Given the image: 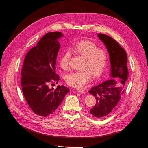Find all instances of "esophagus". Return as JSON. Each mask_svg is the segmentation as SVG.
<instances>
[{"mask_svg": "<svg viewBox=\"0 0 148 148\" xmlns=\"http://www.w3.org/2000/svg\"><path fill=\"white\" fill-rule=\"evenodd\" d=\"M77 91H78V92H80V93H85V91H84V90H82V89H77Z\"/></svg>", "mask_w": 148, "mask_h": 148, "instance_id": "1", "label": "esophagus"}]
</instances>
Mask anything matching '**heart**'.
I'll list each match as a JSON object with an SVG mask.
<instances>
[{
	"instance_id": "obj_1",
	"label": "heart",
	"mask_w": 148,
	"mask_h": 148,
	"mask_svg": "<svg viewBox=\"0 0 148 148\" xmlns=\"http://www.w3.org/2000/svg\"><path fill=\"white\" fill-rule=\"evenodd\" d=\"M73 51L78 55L85 58L81 71L73 72L66 77V83L73 87L81 88L91 80V75L95 78L101 77L104 73L109 62L108 52L99 48L96 44L88 40H83L75 43ZM71 53L66 51L60 57L59 65L64 70H69Z\"/></svg>"
}]
</instances>
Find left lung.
I'll list each match as a JSON object with an SVG mask.
<instances>
[{
    "instance_id": "1",
    "label": "left lung",
    "mask_w": 148,
    "mask_h": 148,
    "mask_svg": "<svg viewBox=\"0 0 148 148\" xmlns=\"http://www.w3.org/2000/svg\"><path fill=\"white\" fill-rule=\"evenodd\" d=\"M97 36L104 43L109 52L112 79L92 87L89 91L96 100L90 113L95 117L103 118L109 114L117 105L124 91V86L128 78V70L126 52L120 44L107 35L98 34ZM116 79H119L120 82L118 83Z\"/></svg>"
}]
</instances>
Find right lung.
Masks as SVG:
<instances>
[{"instance_id": "1", "label": "right lung", "mask_w": 148, "mask_h": 148, "mask_svg": "<svg viewBox=\"0 0 148 148\" xmlns=\"http://www.w3.org/2000/svg\"><path fill=\"white\" fill-rule=\"evenodd\" d=\"M60 32L46 34L27 53L21 71V85L26 102L37 115L47 117L60 106L70 89L64 85L50 89L49 83L59 80L56 63L60 43Z\"/></svg>"}]
</instances>
